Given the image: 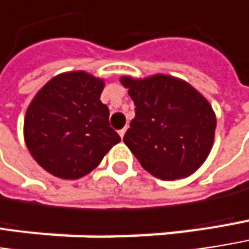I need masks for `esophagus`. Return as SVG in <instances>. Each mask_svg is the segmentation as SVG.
Returning <instances> with one entry per match:
<instances>
[{"label":"esophagus","instance_id":"1","mask_svg":"<svg viewBox=\"0 0 249 249\" xmlns=\"http://www.w3.org/2000/svg\"><path fill=\"white\" fill-rule=\"evenodd\" d=\"M125 132H126V126H125V128H123V129H120V131H118V134H120V137H121V138H124Z\"/></svg>","mask_w":249,"mask_h":249}]
</instances>
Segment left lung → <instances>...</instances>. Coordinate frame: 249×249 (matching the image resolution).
Returning a JSON list of instances; mask_svg holds the SVG:
<instances>
[{
  "label": "left lung",
  "instance_id": "8db88e82",
  "mask_svg": "<svg viewBox=\"0 0 249 249\" xmlns=\"http://www.w3.org/2000/svg\"><path fill=\"white\" fill-rule=\"evenodd\" d=\"M135 104V118L124 142L144 170L160 179L190 177L214 144L213 107L188 82L157 74L144 79L123 77Z\"/></svg>",
  "mask_w": 249,
  "mask_h": 249
}]
</instances>
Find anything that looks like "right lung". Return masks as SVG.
Masks as SVG:
<instances>
[{
  "instance_id": "add662e5",
  "label": "right lung",
  "mask_w": 249,
  "mask_h": 249,
  "mask_svg": "<svg viewBox=\"0 0 249 249\" xmlns=\"http://www.w3.org/2000/svg\"><path fill=\"white\" fill-rule=\"evenodd\" d=\"M104 79L84 71L48 81L31 101L24 138L34 160L62 179H78L94 170L121 141L109 126V111L100 97Z\"/></svg>"
}]
</instances>
